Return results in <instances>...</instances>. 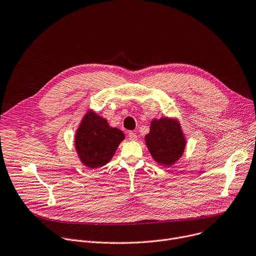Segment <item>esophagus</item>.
<instances>
[{"label": "esophagus", "mask_w": 256, "mask_h": 256, "mask_svg": "<svg viewBox=\"0 0 256 256\" xmlns=\"http://www.w3.org/2000/svg\"><path fill=\"white\" fill-rule=\"evenodd\" d=\"M128 137H129L130 140H137V134L135 132H133V131H130L128 133Z\"/></svg>", "instance_id": "esophagus-1"}]
</instances>
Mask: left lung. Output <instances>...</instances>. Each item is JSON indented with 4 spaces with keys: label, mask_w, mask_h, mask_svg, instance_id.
<instances>
[{
    "label": "left lung",
    "mask_w": 256,
    "mask_h": 256,
    "mask_svg": "<svg viewBox=\"0 0 256 256\" xmlns=\"http://www.w3.org/2000/svg\"><path fill=\"white\" fill-rule=\"evenodd\" d=\"M146 144L156 163L170 166L182 156L186 138L178 121L161 118L152 121Z\"/></svg>",
    "instance_id": "8db88e82"
}]
</instances>
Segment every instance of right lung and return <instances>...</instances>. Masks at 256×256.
I'll use <instances>...</instances> for the list:
<instances>
[{
	"instance_id": "obj_1",
	"label": "right lung",
	"mask_w": 256,
	"mask_h": 256,
	"mask_svg": "<svg viewBox=\"0 0 256 256\" xmlns=\"http://www.w3.org/2000/svg\"><path fill=\"white\" fill-rule=\"evenodd\" d=\"M124 133L108 125L104 118L94 112H88L78 126L74 146L81 162L89 168H98L110 161Z\"/></svg>"
}]
</instances>
